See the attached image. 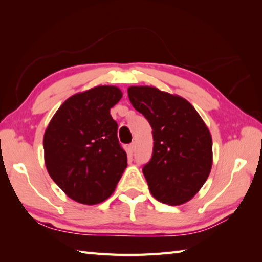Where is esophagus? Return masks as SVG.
Returning <instances> with one entry per match:
<instances>
[{
	"mask_svg": "<svg viewBox=\"0 0 262 262\" xmlns=\"http://www.w3.org/2000/svg\"><path fill=\"white\" fill-rule=\"evenodd\" d=\"M128 147H129V152L133 153V152L135 151V148H136V143L135 142H132Z\"/></svg>",
	"mask_w": 262,
	"mask_h": 262,
	"instance_id": "esophagus-1",
	"label": "esophagus"
}]
</instances>
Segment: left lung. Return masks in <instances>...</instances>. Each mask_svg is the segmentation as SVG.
Masks as SVG:
<instances>
[{"label":"left lung","instance_id":"left-lung-1","mask_svg":"<svg viewBox=\"0 0 262 262\" xmlns=\"http://www.w3.org/2000/svg\"><path fill=\"white\" fill-rule=\"evenodd\" d=\"M128 98L152 127V158L143 166L149 191L168 205L188 202L211 169L213 142L207 126L186 99L157 88L130 86Z\"/></svg>","mask_w":262,"mask_h":262}]
</instances>
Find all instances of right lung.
<instances>
[{"instance_id": "1", "label": "right lung", "mask_w": 262, "mask_h": 262, "mask_svg": "<svg viewBox=\"0 0 262 262\" xmlns=\"http://www.w3.org/2000/svg\"><path fill=\"white\" fill-rule=\"evenodd\" d=\"M122 93L100 85L69 98L43 136L45 163L55 183L77 203L96 205L115 191L127 166L110 108Z\"/></svg>"}]
</instances>
